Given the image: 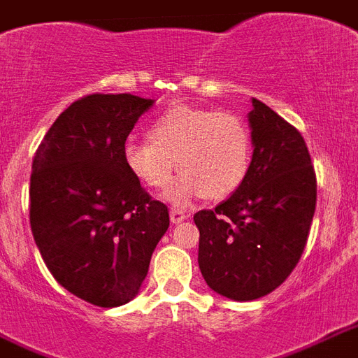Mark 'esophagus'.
<instances>
[{"instance_id":"obj_1","label":"esophagus","mask_w":358,"mask_h":358,"mask_svg":"<svg viewBox=\"0 0 358 358\" xmlns=\"http://www.w3.org/2000/svg\"><path fill=\"white\" fill-rule=\"evenodd\" d=\"M187 217H189V214L184 212V210H180V208L171 210V222L173 223H182L184 220H187Z\"/></svg>"}]
</instances>
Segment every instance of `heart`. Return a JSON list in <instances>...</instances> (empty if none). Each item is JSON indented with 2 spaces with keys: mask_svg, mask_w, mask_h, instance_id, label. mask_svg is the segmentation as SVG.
Wrapping results in <instances>:
<instances>
[{
  "mask_svg": "<svg viewBox=\"0 0 358 358\" xmlns=\"http://www.w3.org/2000/svg\"><path fill=\"white\" fill-rule=\"evenodd\" d=\"M148 136L124 144L125 167L144 187L163 189L176 161L182 174L167 191L176 204L203 195L214 201L231 197L252 167V131L236 113L174 106L150 124Z\"/></svg>",
  "mask_w": 358,
  "mask_h": 358,
  "instance_id": "heart-1",
  "label": "heart"
}]
</instances>
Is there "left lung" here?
Segmentation results:
<instances>
[{
	"mask_svg": "<svg viewBox=\"0 0 358 358\" xmlns=\"http://www.w3.org/2000/svg\"><path fill=\"white\" fill-rule=\"evenodd\" d=\"M252 105L248 178L214 210L193 215L204 282L233 300L261 299L287 280L317 203L315 171L299 129L261 101Z\"/></svg>",
	"mask_w": 358,
	"mask_h": 358,
	"instance_id": "1",
	"label": "left lung"
}]
</instances>
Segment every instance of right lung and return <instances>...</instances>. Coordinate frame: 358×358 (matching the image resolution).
Instances as JSON below:
<instances>
[{"instance_id":"1","label":"right lung","mask_w":358,"mask_h":358,"mask_svg":"<svg viewBox=\"0 0 358 358\" xmlns=\"http://www.w3.org/2000/svg\"><path fill=\"white\" fill-rule=\"evenodd\" d=\"M154 105L131 94L71 103L35 152L29 223L56 282L99 308L129 302L169 229V208L124 163V144Z\"/></svg>"}]
</instances>
